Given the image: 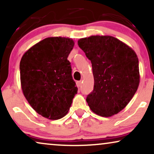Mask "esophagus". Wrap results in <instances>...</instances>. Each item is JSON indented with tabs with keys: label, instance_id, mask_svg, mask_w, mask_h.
I'll return each mask as SVG.
<instances>
[{
	"label": "esophagus",
	"instance_id": "esophagus-1",
	"mask_svg": "<svg viewBox=\"0 0 154 154\" xmlns=\"http://www.w3.org/2000/svg\"><path fill=\"white\" fill-rule=\"evenodd\" d=\"M81 83H82V81H77L76 82V85L78 86V88H80L81 86Z\"/></svg>",
	"mask_w": 154,
	"mask_h": 154
}]
</instances>
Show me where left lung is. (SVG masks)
Instances as JSON below:
<instances>
[{"label":"left lung","mask_w":154,"mask_h":154,"mask_svg":"<svg viewBox=\"0 0 154 154\" xmlns=\"http://www.w3.org/2000/svg\"><path fill=\"white\" fill-rule=\"evenodd\" d=\"M78 45L92 63L94 84L86 98L88 106L100 116L116 114L127 106L140 84L135 52L110 35L83 38Z\"/></svg>","instance_id":"8db88e82"}]
</instances>
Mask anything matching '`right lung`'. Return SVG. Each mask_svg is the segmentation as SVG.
I'll return each mask as SVG.
<instances>
[{"instance_id":"right-lung-1","label":"right lung","mask_w":154,"mask_h":154,"mask_svg":"<svg viewBox=\"0 0 154 154\" xmlns=\"http://www.w3.org/2000/svg\"><path fill=\"white\" fill-rule=\"evenodd\" d=\"M73 46L69 38H46L21 59L23 94L31 107L46 119L57 120L66 116L77 94L67 60Z\"/></svg>"}]
</instances>
